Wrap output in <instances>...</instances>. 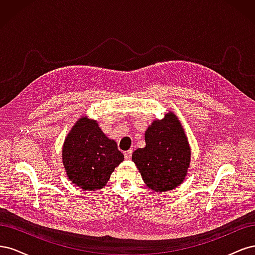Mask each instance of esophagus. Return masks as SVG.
Listing matches in <instances>:
<instances>
[{
    "mask_svg": "<svg viewBox=\"0 0 255 255\" xmlns=\"http://www.w3.org/2000/svg\"><path fill=\"white\" fill-rule=\"evenodd\" d=\"M125 158L128 160L132 158V150H128V151L125 152Z\"/></svg>",
    "mask_w": 255,
    "mask_h": 255,
    "instance_id": "esophagus-1",
    "label": "esophagus"
}]
</instances>
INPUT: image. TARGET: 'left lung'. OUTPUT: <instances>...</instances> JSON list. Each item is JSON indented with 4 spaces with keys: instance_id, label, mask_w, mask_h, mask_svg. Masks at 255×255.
I'll use <instances>...</instances> for the list:
<instances>
[{
    "instance_id": "left-lung-1",
    "label": "left lung",
    "mask_w": 255,
    "mask_h": 255,
    "mask_svg": "<svg viewBox=\"0 0 255 255\" xmlns=\"http://www.w3.org/2000/svg\"><path fill=\"white\" fill-rule=\"evenodd\" d=\"M144 148L134 151L132 159L144 184L152 190L176 188L187 175L191 150L177 116L168 112L154 120L144 132Z\"/></svg>"
}]
</instances>
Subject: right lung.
Instances as JSON below:
<instances>
[{
  "instance_id": "add662e5",
  "label": "right lung",
  "mask_w": 255,
  "mask_h": 255,
  "mask_svg": "<svg viewBox=\"0 0 255 255\" xmlns=\"http://www.w3.org/2000/svg\"><path fill=\"white\" fill-rule=\"evenodd\" d=\"M61 156L68 179L89 191L103 188L125 159L116 141L87 116H82L66 136Z\"/></svg>"
}]
</instances>
